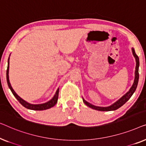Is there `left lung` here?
<instances>
[{
  "mask_svg": "<svg viewBox=\"0 0 146 146\" xmlns=\"http://www.w3.org/2000/svg\"><path fill=\"white\" fill-rule=\"evenodd\" d=\"M132 53L135 58V61H136V66H135V79H134V83H133L132 87L130 88V89L129 90L128 93L125 94L122 98H120V99L118 100V101L115 102V103H114L112 105L108 106V107H100V106H94L93 104L89 103V102H87L83 98L84 103H85L86 105L88 106L90 108H93V109L96 110H100V111H111V110H115L121 107V106L124 105V104L126 103L129 99H130L131 96H132V94H134V93L135 92V89H136L137 83H138V80H139V73H138L139 65V57L136 55V53H135L134 48H132Z\"/></svg>",
  "mask_w": 146,
  "mask_h": 146,
  "instance_id": "8db88e82",
  "label": "left lung"
}]
</instances>
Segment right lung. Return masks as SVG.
Returning <instances> with one entry per match:
<instances>
[{
    "label": "right lung",
    "mask_w": 146,
    "mask_h": 146,
    "mask_svg": "<svg viewBox=\"0 0 146 146\" xmlns=\"http://www.w3.org/2000/svg\"><path fill=\"white\" fill-rule=\"evenodd\" d=\"M9 58L8 59V67H7V83L8 85H9V87L11 89V91H12V94H14V96H15L16 99H17L20 104H22V106H24V107L28 108V109H30V110H46V109H49V108L53 107V106L55 105V104L57 103V99H58V95H59V89L57 90L56 93H55V95L52 98V100H50V101H48V102H46L44 104H32L28 103V102H26L25 100H24L23 99H22L19 96L16 94L14 91L12 89L11 83L9 82Z\"/></svg>",
    "instance_id": "right-lung-1"
}]
</instances>
